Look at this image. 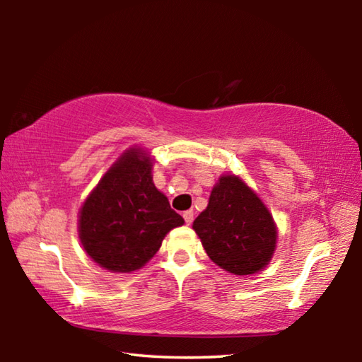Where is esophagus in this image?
<instances>
[{
    "instance_id": "34e87169",
    "label": "esophagus",
    "mask_w": 362,
    "mask_h": 362,
    "mask_svg": "<svg viewBox=\"0 0 362 362\" xmlns=\"http://www.w3.org/2000/svg\"><path fill=\"white\" fill-rule=\"evenodd\" d=\"M183 218H185V223H187V225H192L193 218H194L193 211H185V212H183Z\"/></svg>"
}]
</instances>
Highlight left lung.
<instances>
[{
    "label": "left lung",
    "mask_w": 362,
    "mask_h": 362,
    "mask_svg": "<svg viewBox=\"0 0 362 362\" xmlns=\"http://www.w3.org/2000/svg\"><path fill=\"white\" fill-rule=\"evenodd\" d=\"M193 228L211 260L233 274L260 272L276 246V226L268 209L235 175L218 180Z\"/></svg>",
    "instance_id": "obj_1"
}]
</instances>
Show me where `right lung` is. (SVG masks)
<instances>
[{
    "mask_svg": "<svg viewBox=\"0 0 362 362\" xmlns=\"http://www.w3.org/2000/svg\"><path fill=\"white\" fill-rule=\"evenodd\" d=\"M183 218L151 180V161L129 150L103 175L79 214V238L100 267L129 273L148 262Z\"/></svg>",
    "mask_w": 362,
    "mask_h": 362,
    "instance_id": "1",
    "label": "right lung"
}]
</instances>
